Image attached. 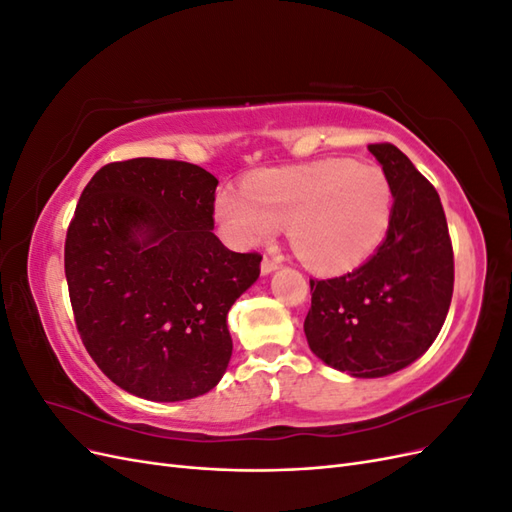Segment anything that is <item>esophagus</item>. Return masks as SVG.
I'll list each match as a JSON object with an SVG mask.
<instances>
[{
	"label": "esophagus",
	"instance_id": "34e87169",
	"mask_svg": "<svg viewBox=\"0 0 512 512\" xmlns=\"http://www.w3.org/2000/svg\"><path fill=\"white\" fill-rule=\"evenodd\" d=\"M277 267H280V260H277V258H269V256L262 258V265H260L262 275H269V273L275 271Z\"/></svg>",
	"mask_w": 512,
	"mask_h": 512
}]
</instances>
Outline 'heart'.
<instances>
[{"label":"heart","instance_id":"1","mask_svg":"<svg viewBox=\"0 0 512 512\" xmlns=\"http://www.w3.org/2000/svg\"><path fill=\"white\" fill-rule=\"evenodd\" d=\"M391 203L382 168L322 160L252 175L245 192L218 194L215 215L243 245H258L288 226L294 252L307 267L346 273L384 239Z\"/></svg>","mask_w":512,"mask_h":512}]
</instances>
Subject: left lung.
Returning <instances> with one entry per match:
<instances>
[{"label":"left lung","instance_id":"1","mask_svg":"<svg viewBox=\"0 0 512 512\" xmlns=\"http://www.w3.org/2000/svg\"><path fill=\"white\" fill-rule=\"evenodd\" d=\"M367 149L395 198L386 239L359 269L309 280L303 329L327 365L382 378L414 363L438 337L453 299L455 256L436 188L395 145Z\"/></svg>","mask_w":512,"mask_h":512}]
</instances>
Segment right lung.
I'll use <instances>...</instances> for the list:
<instances>
[{
  "label": "right lung",
  "mask_w": 512,
  "mask_h": 512,
  "mask_svg": "<svg viewBox=\"0 0 512 512\" xmlns=\"http://www.w3.org/2000/svg\"><path fill=\"white\" fill-rule=\"evenodd\" d=\"M215 188L190 162H111L72 215L64 265L76 329L104 376L136 397L205 395L228 367V309L262 256L213 235Z\"/></svg>",
  "instance_id": "obj_1"
}]
</instances>
